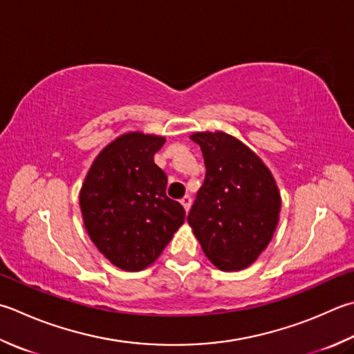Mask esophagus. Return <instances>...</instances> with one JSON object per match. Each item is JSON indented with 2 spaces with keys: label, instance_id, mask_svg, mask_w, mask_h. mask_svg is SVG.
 Wrapping results in <instances>:
<instances>
[{
  "label": "esophagus",
  "instance_id": "obj_1",
  "mask_svg": "<svg viewBox=\"0 0 354 354\" xmlns=\"http://www.w3.org/2000/svg\"><path fill=\"white\" fill-rule=\"evenodd\" d=\"M181 204H183V207H184V210L189 212L190 207H192V198H190L189 195L184 196V198L181 199Z\"/></svg>",
  "mask_w": 354,
  "mask_h": 354
}]
</instances>
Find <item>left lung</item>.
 I'll return each mask as SVG.
<instances>
[{
	"label": "left lung",
	"instance_id": "1",
	"mask_svg": "<svg viewBox=\"0 0 354 354\" xmlns=\"http://www.w3.org/2000/svg\"><path fill=\"white\" fill-rule=\"evenodd\" d=\"M190 140L203 150L207 171L187 221L214 267L247 268L278 225V185L262 159L234 136L198 131Z\"/></svg>",
	"mask_w": 354,
	"mask_h": 354
}]
</instances>
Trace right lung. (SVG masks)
Here are the masks:
<instances>
[{"label": "right lung", "mask_w": 354, "mask_h": 354, "mask_svg": "<svg viewBox=\"0 0 354 354\" xmlns=\"http://www.w3.org/2000/svg\"><path fill=\"white\" fill-rule=\"evenodd\" d=\"M164 142L141 131L118 136L95 158L80 192L90 239L127 272L153 264L185 219L184 207L165 195L167 176L153 161Z\"/></svg>", "instance_id": "right-lung-1"}]
</instances>
